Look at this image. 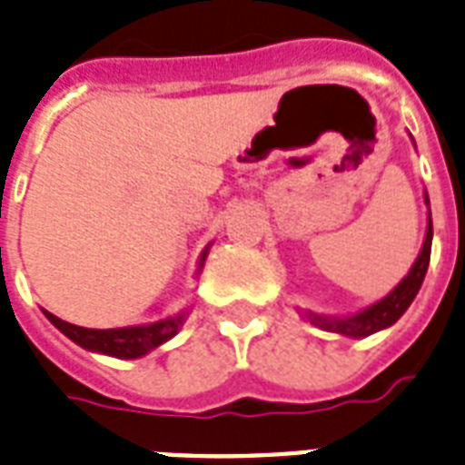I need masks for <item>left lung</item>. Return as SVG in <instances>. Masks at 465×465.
Returning a JSON list of instances; mask_svg holds the SVG:
<instances>
[{
  "label": "left lung",
  "mask_w": 465,
  "mask_h": 465,
  "mask_svg": "<svg viewBox=\"0 0 465 465\" xmlns=\"http://www.w3.org/2000/svg\"><path fill=\"white\" fill-rule=\"evenodd\" d=\"M430 203V199H427ZM430 254H431V218L427 223V237H424L422 252L420 257L412 264L410 273L402 279L398 286H395L393 293H388L383 301H379L376 305H371L363 312L354 315V318H320V315H312L308 312V320L312 325L322 327L327 332H340L347 334V337H366V334H373L383 330V327H391L393 322L401 320V315L410 308V303L415 301L417 291L422 286L424 273H427V266H430Z\"/></svg>",
  "instance_id": "left-lung-1"
}]
</instances>
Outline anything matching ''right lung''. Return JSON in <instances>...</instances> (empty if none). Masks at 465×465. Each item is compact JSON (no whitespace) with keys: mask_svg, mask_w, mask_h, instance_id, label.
<instances>
[{"mask_svg":"<svg viewBox=\"0 0 465 465\" xmlns=\"http://www.w3.org/2000/svg\"><path fill=\"white\" fill-rule=\"evenodd\" d=\"M203 259H206V254L201 257V264H203ZM45 318L79 347L118 356V359H135V356L147 354L150 349L160 347L162 341L174 337L179 325H182V315L160 320V322H153V325L121 327V330H86V327L70 325V322L55 318L53 312H45Z\"/></svg>","mask_w":465,"mask_h":465,"instance_id":"add662e5","label":"right lung"}]
</instances>
